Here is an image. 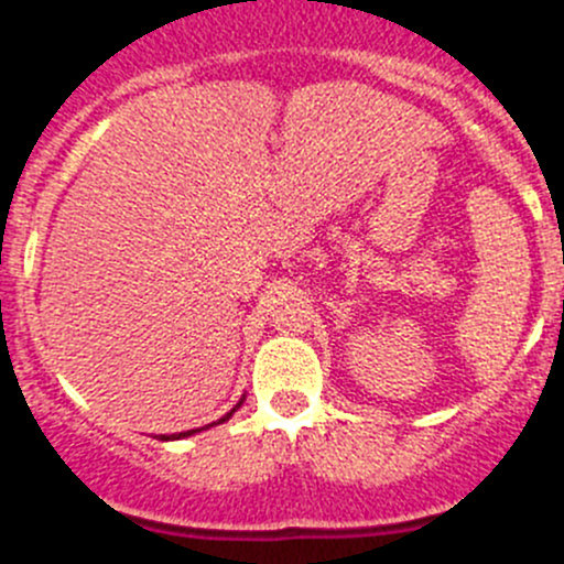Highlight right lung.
<instances>
[{
    "instance_id": "obj_1",
    "label": "right lung",
    "mask_w": 564,
    "mask_h": 564,
    "mask_svg": "<svg viewBox=\"0 0 564 564\" xmlns=\"http://www.w3.org/2000/svg\"><path fill=\"white\" fill-rule=\"evenodd\" d=\"M242 401H246V398H242ZM242 401H239V403H242ZM239 403H237V406H234V410H231V412H228V415H226V417H220V421H217V423L228 421V417H231V415H234V412H237V410H239ZM212 426H214V423H212ZM194 432H200V430H188V432H181V435H172V437H188V435H194ZM161 441H169V435H161Z\"/></svg>"
}]
</instances>
